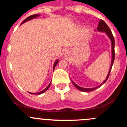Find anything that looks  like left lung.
I'll return each mask as SVG.
<instances>
[{"mask_svg":"<svg viewBox=\"0 0 127 127\" xmlns=\"http://www.w3.org/2000/svg\"><path fill=\"white\" fill-rule=\"evenodd\" d=\"M97 30L98 31H100V32H106V34L108 36V37L110 38V40H111V53H112V59H111V66H110V70H109L108 74V75L106 76V79L104 80V81H103V83H101V84L99 85V86L96 87V88H81V87L79 86L78 85H77L76 84L74 83V82H73L72 81L73 84L74 85V86H75V88H77V89H79V90H80V91H83V92H89V91H94V90H95L96 89H97V88H98L99 87L101 86L103 84L105 83L106 81L107 80H108V79L109 75H110V72H111V68H112L114 60H115V39H114V37H113V36L112 32H111V30H110V28L108 26V25L106 24V23L104 21L101 20H101L99 21V22L98 27L97 28Z\"/></svg>","mask_w":127,"mask_h":127,"instance_id":"obj_1","label":"left lung"}]
</instances>
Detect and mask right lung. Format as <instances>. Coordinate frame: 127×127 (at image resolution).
<instances>
[{
  "label": "right lung",
  "mask_w": 127,
  "mask_h": 127,
  "mask_svg": "<svg viewBox=\"0 0 127 127\" xmlns=\"http://www.w3.org/2000/svg\"><path fill=\"white\" fill-rule=\"evenodd\" d=\"M39 16V14H34V15H32V16H29L28 17H27V18L25 20H24V21H23V23H22V24H23V23H25V22L28 21H30V20H31V19H34V18H35V17H38V16ZM58 62H59V60H56V61H55V62L54 63V65H53V70H54L55 67H56V65H57V64H58ZM50 84H51V82H50V83L49 84H48V86L46 87V88H45V89H44V90L41 91L39 92V93H30V94H33V95H34V94H35V95H41V94H42V93H45V92L46 91V90H48V88H49V87H50Z\"/></svg>",
  "instance_id": "obj_1"
}]
</instances>
